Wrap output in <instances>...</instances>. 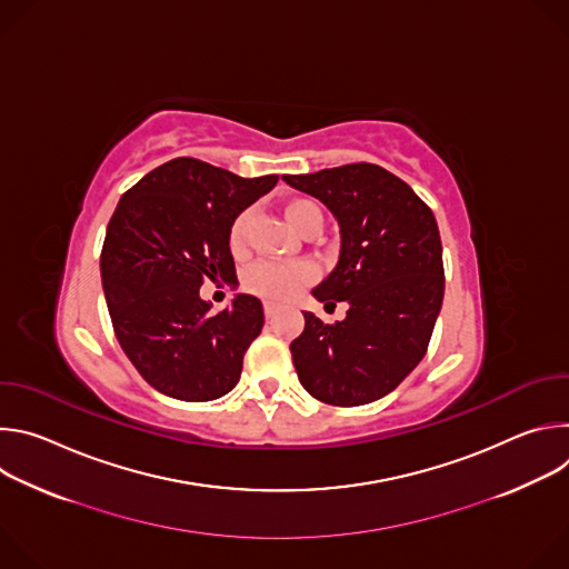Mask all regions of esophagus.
I'll return each instance as SVG.
<instances>
[{
  "mask_svg": "<svg viewBox=\"0 0 569 569\" xmlns=\"http://www.w3.org/2000/svg\"><path fill=\"white\" fill-rule=\"evenodd\" d=\"M263 310H266V317L272 319V317L279 312V306L272 303V301H266V303H263Z\"/></svg>",
  "mask_w": 569,
  "mask_h": 569,
  "instance_id": "1",
  "label": "esophagus"
}]
</instances>
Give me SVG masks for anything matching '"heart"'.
I'll return each mask as SVG.
<instances>
[{
	"instance_id": "b5f03b06",
	"label": "heart",
	"mask_w": 569,
	"mask_h": 569,
	"mask_svg": "<svg viewBox=\"0 0 569 569\" xmlns=\"http://www.w3.org/2000/svg\"><path fill=\"white\" fill-rule=\"evenodd\" d=\"M286 222L299 233L301 227L312 218L319 216V209L315 202L306 198L290 200L283 207ZM250 211H242L233 218L229 233H227V246L233 259H242L248 254V229H250ZM315 277V270L308 263H292V266H279V263H259L248 270L242 286L248 292L263 297L268 301H288L292 299L301 288H306Z\"/></svg>"
}]
</instances>
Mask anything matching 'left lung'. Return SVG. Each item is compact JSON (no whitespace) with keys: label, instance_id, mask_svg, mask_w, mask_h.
Wrapping results in <instances>:
<instances>
[{"label":"left lung","instance_id":"obj_1","mask_svg":"<svg viewBox=\"0 0 569 569\" xmlns=\"http://www.w3.org/2000/svg\"><path fill=\"white\" fill-rule=\"evenodd\" d=\"M283 180L336 216L340 259L312 297L347 317L323 323L303 312L290 345L303 389L356 408L393 391L423 360L443 301V252L435 213L393 173L347 164Z\"/></svg>","mask_w":569,"mask_h":569}]
</instances>
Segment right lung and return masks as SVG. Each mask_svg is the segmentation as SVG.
I'll return each mask as SVG.
<instances>
[{"instance_id": "obj_1", "label": "right lung", "mask_w": 569, "mask_h": 569, "mask_svg": "<svg viewBox=\"0 0 569 569\" xmlns=\"http://www.w3.org/2000/svg\"><path fill=\"white\" fill-rule=\"evenodd\" d=\"M277 182L178 157L121 196L101 252L103 292L123 353L157 391L204 402L236 387L263 329V303L236 295L211 312L200 286L238 283L229 227Z\"/></svg>"}]
</instances>
